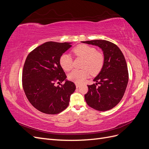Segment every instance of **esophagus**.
Returning a JSON list of instances; mask_svg holds the SVG:
<instances>
[{
  "label": "esophagus",
  "mask_w": 149,
  "mask_h": 149,
  "mask_svg": "<svg viewBox=\"0 0 149 149\" xmlns=\"http://www.w3.org/2000/svg\"><path fill=\"white\" fill-rule=\"evenodd\" d=\"M80 84H78V83H76V87L77 88H79L80 87Z\"/></svg>",
  "instance_id": "esophagus-1"
}]
</instances>
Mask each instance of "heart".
<instances>
[{
  "instance_id": "heart-1",
  "label": "heart",
  "mask_w": 149,
  "mask_h": 149,
  "mask_svg": "<svg viewBox=\"0 0 149 149\" xmlns=\"http://www.w3.org/2000/svg\"><path fill=\"white\" fill-rule=\"evenodd\" d=\"M73 52L78 57L84 58L83 70H73L68 74V78L77 83H82L91 73L94 74L100 71L104 63V57L101 53L96 52L94 47L86 45H81L75 47ZM60 65L65 71H69L73 66V58L68 54H63L60 58Z\"/></svg>"
}]
</instances>
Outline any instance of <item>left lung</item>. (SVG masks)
Masks as SVG:
<instances>
[{
  "instance_id": "obj_1",
  "label": "left lung",
  "mask_w": 149,
  "mask_h": 149,
  "mask_svg": "<svg viewBox=\"0 0 149 149\" xmlns=\"http://www.w3.org/2000/svg\"><path fill=\"white\" fill-rule=\"evenodd\" d=\"M81 42L98 47L104 55L103 66L93 79L96 83L88 85L86 102L97 111L110 110L120 101L127 86L129 73L124 56L116 45L107 40Z\"/></svg>"
}]
</instances>
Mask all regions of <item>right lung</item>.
<instances>
[{"label": "right lung", "instance_id": "right-lung-1", "mask_svg": "<svg viewBox=\"0 0 149 149\" xmlns=\"http://www.w3.org/2000/svg\"><path fill=\"white\" fill-rule=\"evenodd\" d=\"M71 43L48 42L37 47L26 58L22 84L28 100L35 108L48 114H56L68 106L74 83L66 79L60 58ZM65 81L60 87L54 83Z\"/></svg>", "mask_w": 149, "mask_h": 149}]
</instances>
